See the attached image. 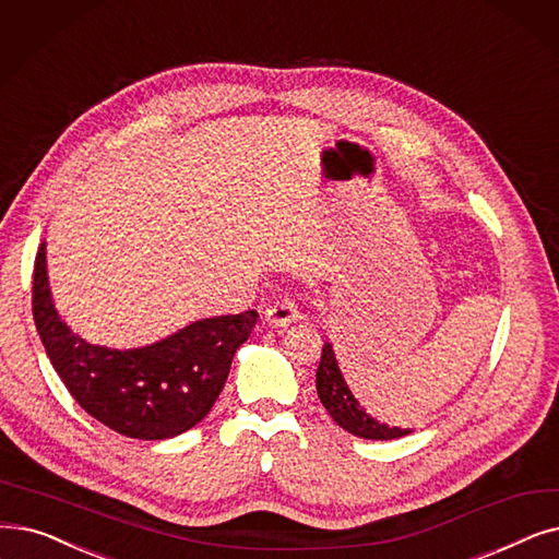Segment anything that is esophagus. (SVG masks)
Returning <instances> with one entry per match:
<instances>
[{"label": "esophagus", "instance_id": "obj_1", "mask_svg": "<svg viewBox=\"0 0 559 559\" xmlns=\"http://www.w3.org/2000/svg\"><path fill=\"white\" fill-rule=\"evenodd\" d=\"M262 318H264L266 326L281 329V326H289V324L299 322L301 312L297 310V306L293 301L281 299V301H274L272 306H266L264 312H262Z\"/></svg>", "mask_w": 559, "mask_h": 559}]
</instances>
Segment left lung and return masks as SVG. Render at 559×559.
Listing matches in <instances>:
<instances>
[{
  "label": "left lung",
  "instance_id": "1",
  "mask_svg": "<svg viewBox=\"0 0 559 559\" xmlns=\"http://www.w3.org/2000/svg\"><path fill=\"white\" fill-rule=\"evenodd\" d=\"M314 385H318L320 402L329 411V416L345 431L360 436V439L393 441V439H402V436L414 433L411 427L402 429L395 425L379 423L360 406V402L349 391V383L345 381L343 372H340L331 340H326L322 347V358L318 366V374H314Z\"/></svg>",
  "mask_w": 559,
  "mask_h": 559
}]
</instances>
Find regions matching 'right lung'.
Instances as JSON below:
<instances>
[{"instance_id":"1","label":"right lung","mask_w":559,"mask_h":559,"mask_svg":"<svg viewBox=\"0 0 559 559\" xmlns=\"http://www.w3.org/2000/svg\"><path fill=\"white\" fill-rule=\"evenodd\" d=\"M255 320L258 312L247 310L197 320L145 347L91 345L55 306L45 239L36 255L34 322L47 358L86 414L128 439L164 441L199 425Z\"/></svg>"}]
</instances>
